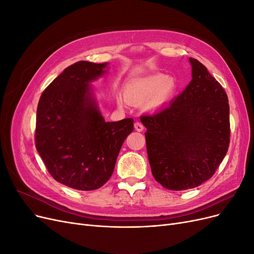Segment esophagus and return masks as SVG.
I'll use <instances>...</instances> for the list:
<instances>
[{
  "mask_svg": "<svg viewBox=\"0 0 254 254\" xmlns=\"http://www.w3.org/2000/svg\"><path fill=\"white\" fill-rule=\"evenodd\" d=\"M134 129L136 130V131H143L144 126H143L141 122H135L134 123Z\"/></svg>",
  "mask_w": 254,
  "mask_h": 254,
  "instance_id": "esophagus-1",
  "label": "esophagus"
}]
</instances>
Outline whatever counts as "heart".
Here are the masks:
<instances>
[{
  "instance_id": "1",
  "label": "heart",
  "mask_w": 254,
  "mask_h": 254,
  "mask_svg": "<svg viewBox=\"0 0 254 254\" xmlns=\"http://www.w3.org/2000/svg\"><path fill=\"white\" fill-rule=\"evenodd\" d=\"M177 90V83L173 77H166L163 74H151L134 79L126 89V97L133 104L147 102L148 108H153L164 104ZM121 103V101H120Z\"/></svg>"
}]
</instances>
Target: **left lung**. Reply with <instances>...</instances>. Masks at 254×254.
Wrapping results in <instances>:
<instances>
[{
  "label": "left lung",
  "instance_id": "left-lung-1",
  "mask_svg": "<svg viewBox=\"0 0 254 254\" xmlns=\"http://www.w3.org/2000/svg\"><path fill=\"white\" fill-rule=\"evenodd\" d=\"M191 80L163 109L140 118L152 176L167 190L199 187L224 160L230 143V108L220 83L190 58Z\"/></svg>",
  "mask_w": 254,
  "mask_h": 254
}]
</instances>
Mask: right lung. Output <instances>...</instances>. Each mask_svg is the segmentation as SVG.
Returning <instances> with one entry per match:
<instances>
[{
	"label": "right lung",
	"mask_w": 254,
	"mask_h": 254,
	"mask_svg": "<svg viewBox=\"0 0 254 254\" xmlns=\"http://www.w3.org/2000/svg\"><path fill=\"white\" fill-rule=\"evenodd\" d=\"M108 64L78 61L43 91L37 108V151L54 179L79 190H97L110 179L133 119L106 122L90 82Z\"/></svg>",
	"instance_id": "obj_1"
}]
</instances>
